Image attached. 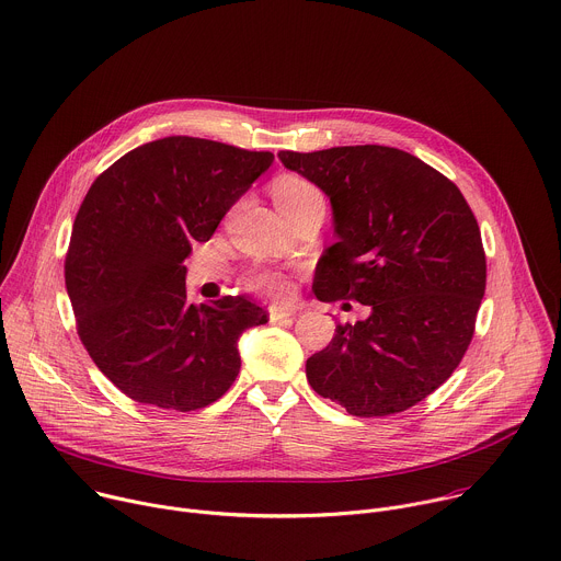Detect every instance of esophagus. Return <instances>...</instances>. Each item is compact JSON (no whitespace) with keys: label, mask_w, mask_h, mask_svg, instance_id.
I'll list each match as a JSON object with an SVG mask.
<instances>
[{"label":"esophagus","mask_w":561,"mask_h":561,"mask_svg":"<svg viewBox=\"0 0 561 561\" xmlns=\"http://www.w3.org/2000/svg\"><path fill=\"white\" fill-rule=\"evenodd\" d=\"M295 317V310L293 308H282V306H271L268 308V319L273 323H279V321H286V319H293Z\"/></svg>","instance_id":"obj_1"}]
</instances>
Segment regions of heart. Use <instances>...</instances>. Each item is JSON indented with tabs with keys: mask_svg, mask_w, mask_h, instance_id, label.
Instances as JSON below:
<instances>
[{
	"mask_svg": "<svg viewBox=\"0 0 561 561\" xmlns=\"http://www.w3.org/2000/svg\"><path fill=\"white\" fill-rule=\"evenodd\" d=\"M273 201L282 211V216L286 218L308 205L323 203V196L310 180L301 175H282L273 182ZM247 286L268 297H284L288 293V279L282 273H275L268 268L253 271L247 277Z\"/></svg>",
	"mask_w": 561,
	"mask_h": 561,
	"instance_id": "heart-1",
	"label": "heart"
}]
</instances>
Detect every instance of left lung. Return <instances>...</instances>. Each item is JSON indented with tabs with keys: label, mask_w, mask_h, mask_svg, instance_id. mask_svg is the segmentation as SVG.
<instances>
[{
	"label": "left lung",
	"mask_w": 561,
	"mask_h": 561,
	"mask_svg": "<svg viewBox=\"0 0 561 561\" xmlns=\"http://www.w3.org/2000/svg\"><path fill=\"white\" fill-rule=\"evenodd\" d=\"M277 156L332 205L339 242L317 264V299L369 306L306 360L308 383L352 416L405 412L454 375L471 343L486 286L476 216L449 178L394 147Z\"/></svg>",
	"instance_id": "left-lung-1"
}]
</instances>
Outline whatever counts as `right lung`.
Wrapping results in <instances>:
<instances>
[{"mask_svg": "<svg viewBox=\"0 0 561 561\" xmlns=\"http://www.w3.org/2000/svg\"><path fill=\"white\" fill-rule=\"evenodd\" d=\"M273 158L167 136L127 151L92 182L70 236L66 288L88 354L131 401L194 412L233 386L238 339L268 317L242 295L192 304L182 262Z\"/></svg>", "mask_w": 561, "mask_h": 561, "instance_id": "obj_1", "label": "right lung"}]
</instances>
